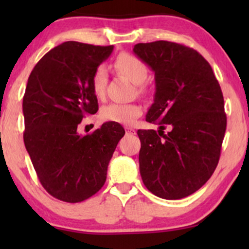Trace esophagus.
I'll list each match as a JSON object with an SVG mask.
<instances>
[{
  "mask_svg": "<svg viewBox=\"0 0 249 249\" xmlns=\"http://www.w3.org/2000/svg\"><path fill=\"white\" fill-rule=\"evenodd\" d=\"M125 131H126L127 134H134V133H136V131H134L133 128H131V127H126V128H125Z\"/></svg>",
  "mask_w": 249,
  "mask_h": 249,
  "instance_id": "1",
  "label": "esophagus"
}]
</instances>
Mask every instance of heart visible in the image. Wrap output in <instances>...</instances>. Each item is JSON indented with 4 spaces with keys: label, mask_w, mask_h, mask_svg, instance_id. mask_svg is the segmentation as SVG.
Returning a JSON list of instances; mask_svg holds the SVG:
<instances>
[{
    "label": "heart",
    "mask_w": 249,
    "mask_h": 249,
    "mask_svg": "<svg viewBox=\"0 0 249 249\" xmlns=\"http://www.w3.org/2000/svg\"><path fill=\"white\" fill-rule=\"evenodd\" d=\"M116 71L125 76L128 81L137 85L139 93L145 92L142 83L146 81L148 70L141 59L131 53H121L113 62ZM107 87V70L104 67H98L91 77V88L97 97L104 96ZM142 108L138 104H119L111 103L102 108L101 116L104 121L118 123L123 125H132L137 118L142 116Z\"/></svg>",
    "instance_id": "heart-1"
}]
</instances>
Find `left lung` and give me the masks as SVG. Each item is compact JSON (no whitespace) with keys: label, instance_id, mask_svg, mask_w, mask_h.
Instances as JSON below:
<instances>
[{"label":"left lung","instance_id":"obj_1","mask_svg":"<svg viewBox=\"0 0 249 249\" xmlns=\"http://www.w3.org/2000/svg\"><path fill=\"white\" fill-rule=\"evenodd\" d=\"M133 53L154 72L146 122L160 125L158 132H137L142 182L159 198H185L206 184L219 162L227 124L221 89L206 59L185 45L138 43Z\"/></svg>","mask_w":249,"mask_h":249}]
</instances>
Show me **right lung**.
Segmentation results:
<instances>
[{
    "label": "right lung",
    "mask_w": 249,
    "mask_h": 249,
    "mask_svg": "<svg viewBox=\"0 0 249 249\" xmlns=\"http://www.w3.org/2000/svg\"><path fill=\"white\" fill-rule=\"evenodd\" d=\"M112 51L113 45L64 42L39 59L28 79L24 145L42 186L62 201L81 202L101 190L125 134L113 122L85 136L77 132L83 117L98 111L91 77Z\"/></svg>",
    "instance_id": "right-lung-1"
}]
</instances>
